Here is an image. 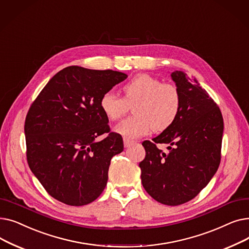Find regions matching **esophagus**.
<instances>
[{"mask_svg": "<svg viewBox=\"0 0 249 249\" xmlns=\"http://www.w3.org/2000/svg\"><path fill=\"white\" fill-rule=\"evenodd\" d=\"M133 144V141H131L130 139H127V138H124V146L125 147H130Z\"/></svg>", "mask_w": 249, "mask_h": 249, "instance_id": "esophagus-1", "label": "esophagus"}]
</instances>
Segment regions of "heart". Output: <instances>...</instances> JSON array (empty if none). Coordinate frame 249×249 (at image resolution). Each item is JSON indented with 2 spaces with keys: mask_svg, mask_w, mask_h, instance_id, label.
<instances>
[{
  "mask_svg": "<svg viewBox=\"0 0 249 249\" xmlns=\"http://www.w3.org/2000/svg\"><path fill=\"white\" fill-rule=\"evenodd\" d=\"M124 98L112 90L104 93L100 108L110 121H115L133 106L134 116L115 126V131L127 139H136L150 132H162L171 127L181 109V95L174 84L162 83L159 77L139 73L123 87Z\"/></svg>",
  "mask_w": 249,
  "mask_h": 249,
  "instance_id": "obj_1",
  "label": "heart"
}]
</instances>
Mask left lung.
Here are the masks:
<instances>
[{
    "mask_svg": "<svg viewBox=\"0 0 249 249\" xmlns=\"http://www.w3.org/2000/svg\"><path fill=\"white\" fill-rule=\"evenodd\" d=\"M181 95L175 123L152 141L145 140L141 168L142 186L151 197L167 206L194 199L216 174L221 160L223 117L200 84L182 71L172 72ZM169 144L163 153L156 144Z\"/></svg>",
    "mask_w": 249,
    "mask_h": 249,
    "instance_id": "1",
    "label": "left lung"
}]
</instances>
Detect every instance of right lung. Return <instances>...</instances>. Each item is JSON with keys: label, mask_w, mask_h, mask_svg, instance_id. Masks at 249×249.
Wrapping results in <instances>:
<instances>
[{"label": "right lung", "mask_w": 249, "mask_h": 249, "mask_svg": "<svg viewBox=\"0 0 249 249\" xmlns=\"http://www.w3.org/2000/svg\"><path fill=\"white\" fill-rule=\"evenodd\" d=\"M126 77L71 65L52 77L32 103L24 125L26 156L52 198L84 206L106 187L111 160L124 145L122 136L111 132L100 99ZM103 134L107 138L97 142Z\"/></svg>", "instance_id": "right-lung-1"}]
</instances>
